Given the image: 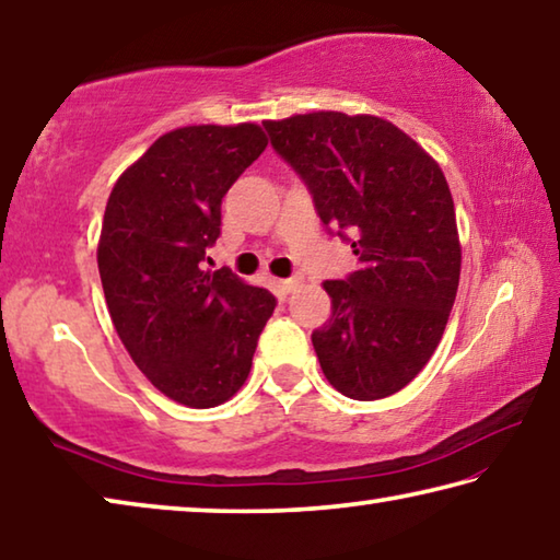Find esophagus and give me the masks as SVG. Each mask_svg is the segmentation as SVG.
Returning <instances> with one entry per match:
<instances>
[{"label":"esophagus","instance_id":"obj_1","mask_svg":"<svg viewBox=\"0 0 560 560\" xmlns=\"http://www.w3.org/2000/svg\"><path fill=\"white\" fill-rule=\"evenodd\" d=\"M302 285V278H288V280H280V288H282V292H292V290H298Z\"/></svg>","mask_w":560,"mask_h":560}]
</instances>
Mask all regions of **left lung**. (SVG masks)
<instances>
[{
	"mask_svg": "<svg viewBox=\"0 0 560 560\" xmlns=\"http://www.w3.org/2000/svg\"><path fill=\"white\" fill-rule=\"evenodd\" d=\"M272 149L305 180L329 233L360 268L327 280L332 317L313 332L327 382L372 401L417 377L442 340L462 245L439 163L377 116L315 112L262 121Z\"/></svg>",
	"mask_w": 560,
	"mask_h": 560,
	"instance_id": "left-lung-1",
	"label": "left lung"
}]
</instances>
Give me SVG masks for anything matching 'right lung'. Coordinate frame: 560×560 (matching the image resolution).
<instances>
[{"label":"right lung","instance_id":"right-lung-1","mask_svg":"<svg viewBox=\"0 0 560 560\" xmlns=\"http://www.w3.org/2000/svg\"><path fill=\"white\" fill-rule=\"evenodd\" d=\"M255 124L163 133L108 196L98 275L136 366L178 405L218 407L243 387L278 300L228 268L203 270L228 188L265 151Z\"/></svg>","mask_w":560,"mask_h":560}]
</instances>
